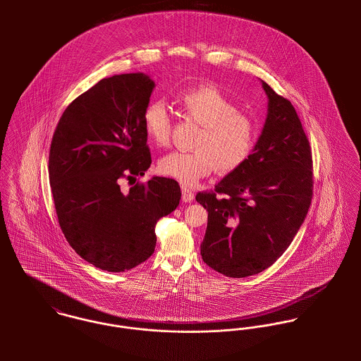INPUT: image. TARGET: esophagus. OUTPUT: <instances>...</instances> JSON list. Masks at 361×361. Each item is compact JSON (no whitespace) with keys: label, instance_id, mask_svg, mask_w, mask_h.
Returning <instances> with one entry per match:
<instances>
[{"label":"esophagus","instance_id":"esophagus-1","mask_svg":"<svg viewBox=\"0 0 361 361\" xmlns=\"http://www.w3.org/2000/svg\"><path fill=\"white\" fill-rule=\"evenodd\" d=\"M193 199H195V193L192 192V189L188 186H182V200L185 203H190L193 202Z\"/></svg>","mask_w":361,"mask_h":361}]
</instances>
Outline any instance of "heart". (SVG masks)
Here are the masks:
<instances>
[{"label": "heart", "instance_id": "b5f03b06", "mask_svg": "<svg viewBox=\"0 0 361 361\" xmlns=\"http://www.w3.org/2000/svg\"><path fill=\"white\" fill-rule=\"evenodd\" d=\"M176 102L183 114L202 128L195 137L193 152H173L158 161V171L183 185H195L215 168L233 172L253 154L258 140L255 119L239 111L214 85L183 90ZM143 128L155 146H168L172 135V116L165 104L150 102L143 109Z\"/></svg>", "mask_w": 361, "mask_h": 361}]
</instances>
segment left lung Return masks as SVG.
I'll list each match as a JSON object with an SVG mask.
<instances>
[{"mask_svg":"<svg viewBox=\"0 0 361 361\" xmlns=\"http://www.w3.org/2000/svg\"><path fill=\"white\" fill-rule=\"evenodd\" d=\"M268 115L250 158L196 200L208 211L202 257L231 278L271 267L292 243L312 199V155L292 103L265 82Z\"/></svg>","mask_w":361,"mask_h":361,"instance_id":"8db88e82","label":"left lung"}]
</instances>
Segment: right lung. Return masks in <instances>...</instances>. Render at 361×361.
<instances>
[{
  "mask_svg": "<svg viewBox=\"0 0 361 361\" xmlns=\"http://www.w3.org/2000/svg\"><path fill=\"white\" fill-rule=\"evenodd\" d=\"M154 82L143 73L102 79L66 106L52 136L49 176L58 224L71 247L108 272L154 253L155 225L179 206V183L154 176L143 109ZM126 178L131 188L122 190Z\"/></svg>",
  "mask_w": 361,
  "mask_h": 361,
  "instance_id": "obj_1",
  "label": "right lung"
}]
</instances>
